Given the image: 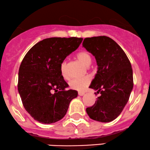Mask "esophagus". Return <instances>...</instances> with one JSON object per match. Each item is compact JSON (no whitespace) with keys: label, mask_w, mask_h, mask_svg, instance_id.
Masks as SVG:
<instances>
[{"label":"esophagus","mask_w":150,"mask_h":150,"mask_svg":"<svg viewBox=\"0 0 150 150\" xmlns=\"http://www.w3.org/2000/svg\"><path fill=\"white\" fill-rule=\"evenodd\" d=\"M78 94L80 96H83L84 94H85V92H78Z\"/></svg>","instance_id":"esophagus-1"}]
</instances>
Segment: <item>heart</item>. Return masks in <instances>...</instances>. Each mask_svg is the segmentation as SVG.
I'll use <instances>...</instances> for the list:
<instances>
[{
	"label": "heart",
	"mask_w": 150,
	"mask_h": 150,
	"mask_svg": "<svg viewBox=\"0 0 150 150\" xmlns=\"http://www.w3.org/2000/svg\"><path fill=\"white\" fill-rule=\"evenodd\" d=\"M76 58L85 66H88L92 62V56L87 51H82L77 53L76 54ZM60 69H61L62 76L64 77L65 79L69 78V75H68V70H67L66 61L62 62L61 66H60ZM90 82L91 77L89 76L73 79L70 82V87L73 89L81 92V91L85 90L86 87L89 85Z\"/></svg>",
	"instance_id": "obj_1"
}]
</instances>
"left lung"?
<instances>
[{"label": "left lung", "mask_w": 150, "mask_h": 150, "mask_svg": "<svg viewBox=\"0 0 150 150\" xmlns=\"http://www.w3.org/2000/svg\"><path fill=\"white\" fill-rule=\"evenodd\" d=\"M82 46L95 57L98 65L89 87L101 94L86 111L94 120L112 121L123 110L133 87L130 62L121 47L106 36L85 38Z\"/></svg>", "instance_id": "8db88e82"}]
</instances>
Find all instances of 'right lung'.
I'll return each instance as SVG.
<instances>
[{
	"instance_id": "obj_1",
	"label": "right lung",
	"mask_w": 150,
	"mask_h": 150,
	"mask_svg": "<svg viewBox=\"0 0 150 150\" xmlns=\"http://www.w3.org/2000/svg\"><path fill=\"white\" fill-rule=\"evenodd\" d=\"M82 38L52 37L32 46L20 64L18 89L25 110L39 123L58 121L77 97L61 73V63L79 47ZM54 91L55 93H52Z\"/></svg>"
}]
</instances>
